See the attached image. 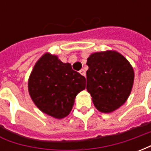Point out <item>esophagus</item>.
Instances as JSON below:
<instances>
[{
  "label": "esophagus",
  "instance_id": "obj_1",
  "mask_svg": "<svg viewBox=\"0 0 151 151\" xmlns=\"http://www.w3.org/2000/svg\"><path fill=\"white\" fill-rule=\"evenodd\" d=\"M79 73H80L82 76H86V71L84 69H81V70L79 71Z\"/></svg>",
  "mask_w": 151,
  "mask_h": 151
}]
</instances>
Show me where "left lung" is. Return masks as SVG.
<instances>
[{
  "instance_id": "obj_1",
  "label": "left lung",
  "mask_w": 151,
  "mask_h": 151,
  "mask_svg": "<svg viewBox=\"0 0 151 151\" xmlns=\"http://www.w3.org/2000/svg\"><path fill=\"white\" fill-rule=\"evenodd\" d=\"M86 65V90L98 111L110 113L127 101L134 71L129 60L114 50L91 54Z\"/></svg>"
}]
</instances>
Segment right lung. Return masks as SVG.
<instances>
[{
	"label": "right lung",
	"instance_id": "right-lung-1",
	"mask_svg": "<svg viewBox=\"0 0 151 151\" xmlns=\"http://www.w3.org/2000/svg\"><path fill=\"white\" fill-rule=\"evenodd\" d=\"M85 88V78L50 52L38 60L28 79L29 95L35 106L56 119L70 113L76 96Z\"/></svg>",
	"mask_w": 151,
	"mask_h": 151
}]
</instances>
